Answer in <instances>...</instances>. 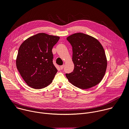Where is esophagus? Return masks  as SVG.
<instances>
[{"label": "esophagus", "mask_w": 129, "mask_h": 129, "mask_svg": "<svg viewBox=\"0 0 129 129\" xmlns=\"http://www.w3.org/2000/svg\"><path fill=\"white\" fill-rule=\"evenodd\" d=\"M64 65H61V66H60V69L62 70V69H63V68H64Z\"/></svg>", "instance_id": "esophagus-1"}]
</instances>
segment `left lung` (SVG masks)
Returning a JSON list of instances; mask_svg holds the SVG:
<instances>
[{"label": "left lung", "instance_id": "left-lung-1", "mask_svg": "<svg viewBox=\"0 0 129 129\" xmlns=\"http://www.w3.org/2000/svg\"><path fill=\"white\" fill-rule=\"evenodd\" d=\"M72 47L73 72L66 73L69 82L87 89L100 83L106 72L107 61L103 47L95 38L83 33H76L67 38Z\"/></svg>", "mask_w": 129, "mask_h": 129}]
</instances>
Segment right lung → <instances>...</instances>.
Returning <instances> with one entry per match:
<instances>
[{
    "mask_svg": "<svg viewBox=\"0 0 129 129\" xmlns=\"http://www.w3.org/2000/svg\"><path fill=\"white\" fill-rule=\"evenodd\" d=\"M59 37L39 33L25 40L20 45L16 66L29 87L42 89L49 85L58 70L53 64L52 49Z\"/></svg>",
    "mask_w": 129,
    "mask_h": 129,
    "instance_id": "right-lung-1",
    "label": "right lung"
}]
</instances>
